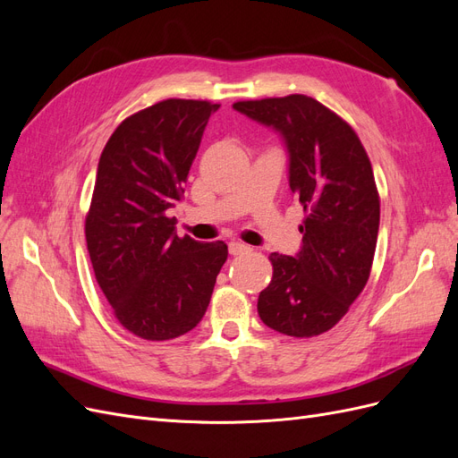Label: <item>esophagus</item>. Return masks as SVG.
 <instances>
[{
    "mask_svg": "<svg viewBox=\"0 0 458 458\" xmlns=\"http://www.w3.org/2000/svg\"><path fill=\"white\" fill-rule=\"evenodd\" d=\"M246 252H250V246H246L244 242H239V241L229 242V254L231 256H242Z\"/></svg>",
    "mask_w": 458,
    "mask_h": 458,
    "instance_id": "obj_1",
    "label": "esophagus"
}]
</instances>
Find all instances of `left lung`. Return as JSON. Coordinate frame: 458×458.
Instances as JSON below:
<instances>
[{"mask_svg":"<svg viewBox=\"0 0 458 458\" xmlns=\"http://www.w3.org/2000/svg\"><path fill=\"white\" fill-rule=\"evenodd\" d=\"M233 106L284 137L290 189L306 212L296 258L269 254L273 276L258 298L259 318L286 336H318L348 313L370 275L380 197L369 155L350 123L313 97Z\"/></svg>","mask_w":458,"mask_h":458,"instance_id":"obj_1","label":"left lung"}]
</instances>
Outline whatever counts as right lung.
<instances>
[{
	"label": "right lung",
	"mask_w": 458,
	"mask_h": 458,
	"mask_svg": "<svg viewBox=\"0 0 458 458\" xmlns=\"http://www.w3.org/2000/svg\"><path fill=\"white\" fill-rule=\"evenodd\" d=\"M217 108L164 99L123 120L101 152L86 216L88 252L118 323L143 340H172L195 328L227 259L225 242L177 237L168 216L183 200Z\"/></svg>",
	"instance_id": "obj_1"
}]
</instances>
